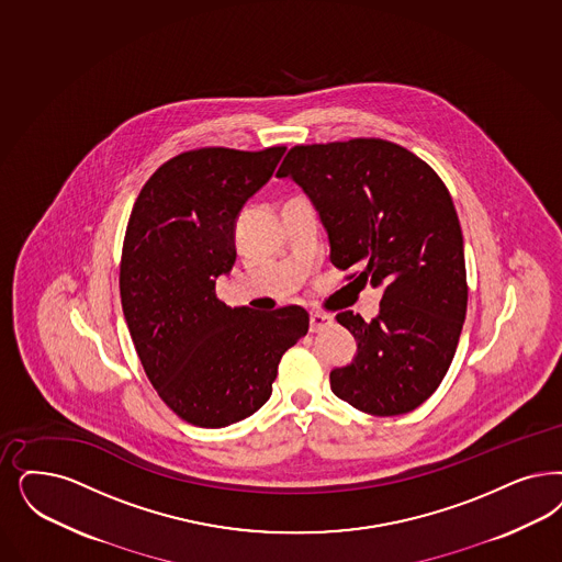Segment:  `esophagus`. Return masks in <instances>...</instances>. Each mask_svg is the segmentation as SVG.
<instances>
[{"label": "esophagus", "mask_w": 562, "mask_h": 562, "mask_svg": "<svg viewBox=\"0 0 562 562\" xmlns=\"http://www.w3.org/2000/svg\"><path fill=\"white\" fill-rule=\"evenodd\" d=\"M331 324V315L324 313V311H311L310 328L311 331H319Z\"/></svg>", "instance_id": "34e87169"}]
</instances>
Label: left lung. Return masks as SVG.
I'll use <instances>...</instances> for the list:
<instances>
[{"instance_id": "8db88e82", "label": "left lung", "mask_w": 562, "mask_h": 562, "mask_svg": "<svg viewBox=\"0 0 562 562\" xmlns=\"http://www.w3.org/2000/svg\"><path fill=\"white\" fill-rule=\"evenodd\" d=\"M276 176L310 194L334 268L384 286L375 319L336 315L357 357L331 369V392L378 417L419 407L445 380L467 313L463 233L442 178L405 147L366 136L294 145Z\"/></svg>"}]
</instances>
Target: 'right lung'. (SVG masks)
<instances>
[{
    "instance_id": "right-lung-1",
    "label": "right lung",
    "mask_w": 562,
    "mask_h": 562,
    "mask_svg": "<svg viewBox=\"0 0 562 562\" xmlns=\"http://www.w3.org/2000/svg\"><path fill=\"white\" fill-rule=\"evenodd\" d=\"M286 147H201L161 164L136 196L122 245L120 299L143 369L180 419L224 427L270 398L278 363L310 313L226 307L215 278L236 259L234 222Z\"/></svg>"
}]
</instances>
